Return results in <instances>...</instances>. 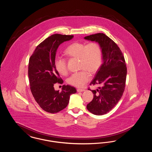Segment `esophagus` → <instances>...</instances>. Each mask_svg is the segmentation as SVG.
Returning <instances> with one entry per match:
<instances>
[{
	"label": "esophagus",
	"instance_id": "obj_1",
	"mask_svg": "<svg viewBox=\"0 0 152 152\" xmlns=\"http://www.w3.org/2000/svg\"><path fill=\"white\" fill-rule=\"evenodd\" d=\"M85 90L84 89H77V91L78 92H83V91H84Z\"/></svg>",
	"mask_w": 152,
	"mask_h": 152
}]
</instances>
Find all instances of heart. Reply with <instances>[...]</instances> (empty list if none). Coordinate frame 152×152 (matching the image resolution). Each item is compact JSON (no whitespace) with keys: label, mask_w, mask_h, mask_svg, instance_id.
Listing matches in <instances>:
<instances>
[{"label":"heart","mask_w":152,"mask_h":152,"mask_svg":"<svg viewBox=\"0 0 152 152\" xmlns=\"http://www.w3.org/2000/svg\"><path fill=\"white\" fill-rule=\"evenodd\" d=\"M66 56L69 58H78L80 69L68 79L69 84L81 88L90 79V75L94 74L100 68L102 63V50L100 45L97 43L91 42L86 44L84 43L74 42L69 44L64 51ZM55 66L58 72L66 75L68 72L65 59L56 58Z\"/></svg>","instance_id":"heart-1"}]
</instances>
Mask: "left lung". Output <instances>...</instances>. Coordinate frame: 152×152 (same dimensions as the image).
Segmentation results:
<instances>
[{"mask_svg":"<svg viewBox=\"0 0 152 152\" xmlns=\"http://www.w3.org/2000/svg\"><path fill=\"white\" fill-rule=\"evenodd\" d=\"M85 39L98 43L102 50V64L90 85H100L91 91L94 99L87 108L95 115L106 114L114 108L123 96L127 69L123 53L108 36L102 33L86 36Z\"/></svg>","mask_w":152,"mask_h":152,"instance_id":"8db88e82","label":"left lung"}]
</instances>
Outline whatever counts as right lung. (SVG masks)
Returning a JSON list of instances; mask_svg holds the SVG:
<instances>
[{
	"instance_id": "add662e5",
	"label": "right lung",
	"mask_w": 152,
	"mask_h": 152,
	"mask_svg": "<svg viewBox=\"0 0 152 152\" xmlns=\"http://www.w3.org/2000/svg\"><path fill=\"white\" fill-rule=\"evenodd\" d=\"M73 35L53 34L36 47L29 58L28 77L31 93L40 108L50 113H58L66 107L70 96L77 91L71 86H63L61 92L54 84L63 81L55 66L58 46L73 39Z\"/></svg>"
}]
</instances>
